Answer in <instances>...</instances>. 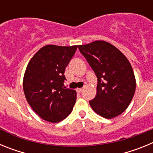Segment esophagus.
<instances>
[{"mask_svg":"<svg viewBox=\"0 0 153 153\" xmlns=\"http://www.w3.org/2000/svg\"><path fill=\"white\" fill-rule=\"evenodd\" d=\"M82 91H83V89H82V88H77V89H76V92H77L78 93H80Z\"/></svg>","mask_w":153,"mask_h":153,"instance_id":"esophagus-1","label":"esophagus"}]
</instances>
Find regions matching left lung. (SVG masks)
Segmentation results:
<instances>
[{
    "label": "left lung",
    "instance_id": "obj_1",
    "mask_svg": "<svg viewBox=\"0 0 153 153\" xmlns=\"http://www.w3.org/2000/svg\"><path fill=\"white\" fill-rule=\"evenodd\" d=\"M79 51L97 75V95L90 101L95 113L113 119L123 113L136 91L130 63L116 47L103 40L79 45Z\"/></svg>",
    "mask_w": 153,
    "mask_h": 153
}]
</instances>
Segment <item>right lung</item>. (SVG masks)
Here are the masks:
<instances>
[{"instance_id":"right-lung-1","label":"right lung","mask_w":153,"mask_h":153,"mask_svg":"<svg viewBox=\"0 0 153 153\" xmlns=\"http://www.w3.org/2000/svg\"><path fill=\"white\" fill-rule=\"evenodd\" d=\"M77 45H46L31 58L23 80L24 95L40 118L51 123L64 120L73 110L76 93L64 86L65 69Z\"/></svg>"}]
</instances>
